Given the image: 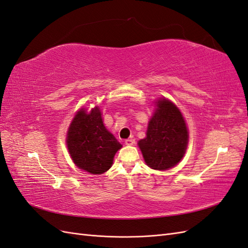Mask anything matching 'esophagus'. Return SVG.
I'll use <instances>...</instances> for the list:
<instances>
[{
  "label": "esophagus",
  "mask_w": 248,
  "mask_h": 248,
  "mask_svg": "<svg viewBox=\"0 0 248 248\" xmlns=\"http://www.w3.org/2000/svg\"><path fill=\"white\" fill-rule=\"evenodd\" d=\"M124 143H125L126 145H133V144L135 143V140H134V139H132V138H130V139H125Z\"/></svg>",
  "instance_id": "1"
}]
</instances>
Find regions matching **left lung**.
<instances>
[{"label":"left lung","mask_w":248,"mask_h":248,"mask_svg":"<svg viewBox=\"0 0 248 248\" xmlns=\"http://www.w3.org/2000/svg\"><path fill=\"white\" fill-rule=\"evenodd\" d=\"M188 133L181 112L173 103L158 100L149 122L147 137L139 140L144 161L154 170H164L178 163L186 153Z\"/></svg>","instance_id":"8db88e82"}]
</instances>
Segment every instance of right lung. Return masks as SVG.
I'll use <instances>...</instances> for the list:
<instances>
[{
	"label": "right lung",
	"instance_id": "right-lung-1",
	"mask_svg": "<svg viewBox=\"0 0 248 248\" xmlns=\"http://www.w3.org/2000/svg\"><path fill=\"white\" fill-rule=\"evenodd\" d=\"M67 145L72 160L79 169L99 175L109 170L116 152L122 148L106 129L100 110H80L74 116L67 134Z\"/></svg>",
	"mask_w": 248,
	"mask_h": 248
}]
</instances>
